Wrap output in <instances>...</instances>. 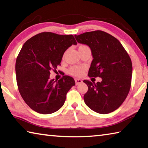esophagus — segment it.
I'll return each instance as SVG.
<instances>
[{"instance_id":"34e87169","label":"esophagus","mask_w":148,"mask_h":148,"mask_svg":"<svg viewBox=\"0 0 148 148\" xmlns=\"http://www.w3.org/2000/svg\"><path fill=\"white\" fill-rule=\"evenodd\" d=\"M75 82H76V85H78V84L82 83V80L81 79H75Z\"/></svg>"}]
</instances>
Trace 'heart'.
<instances>
[{
	"instance_id": "1",
	"label": "heart",
	"mask_w": 148,
	"mask_h": 148,
	"mask_svg": "<svg viewBox=\"0 0 148 148\" xmlns=\"http://www.w3.org/2000/svg\"><path fill=\"white\" fill-rule=\"evenodd\" d=\"M87 47V46H86V45H81V46H79L78 49H81L82 48H84V47ZM66 51L64 53L62 58H64L65 56H66ZM84 71H85V69L84 68H82V67H80L78 66H72L69 69L68 72L69 74L72 75V76H80L84 74Z\"/></svg>"
}]
</instances>
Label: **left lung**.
<instances>
[{"mask_svg":"<svg viewBox=\"0 0 148 148\" xmlns=\"http://www.w3.org/2000/svg\"><path fill=\"white\" fill-rule=\"evenodd\" d=\"M74 36L78 43L91 48L93 59L88 76L102 78L97 84L84 80L88 86L84 96L85 103L99 114L114 112L131 89L132 66L129 54L118 40L106 32L95 31Z\"/></svg>","mask_w":148,"mask_h":148,"instance_id":"left-lung-1","label":"left lung"}]
</instances>
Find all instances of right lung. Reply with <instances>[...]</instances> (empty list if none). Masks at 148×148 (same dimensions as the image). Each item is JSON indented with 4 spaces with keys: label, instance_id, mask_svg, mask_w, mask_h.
<instances>
[{
    "label": "right lung",
    "instance_id": "obj_1",
    "mask_svg": "<svg viewBox=\"0 0 148 148\" xmlns=\"http://www.w3.org/2000/svg\"><path fill=\"white\" fill-rule=\"evenodd\" d=\"M72 44L77 42L72 34L51 32L35 35L23 44L16 62L17 84L22 98L34 111L49 114L63 106L74 79L65 75L54 81L49 75L61 65L64 51Z\"/></svg>",
    "mask_w": 148,
    "mask_h": 148
}]
</instances>
